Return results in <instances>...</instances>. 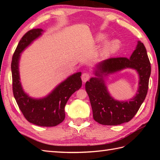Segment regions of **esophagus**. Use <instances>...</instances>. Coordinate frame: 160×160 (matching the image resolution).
I'll use <instances>...</instances> for the list:
<instances>
[{
	"label": "esophagus",
	"mask_w": 160,
	"mask_h": 160,
	"mask_svg": "<svg viewBox=\"0 0 160 160\" xmlns=\"http://www.w3.org/2000/svg\"><path fill=\"white\" fill-rule=\"evenodd\" d=\"M90 78V75L88 73V72H84L82 73V76H81V78H82V80L83 82H85L86 81H88Z\"/></svg>",
	"instance_id": "obj_1"
}]
</instances>
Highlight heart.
Wrapping results in <instances>:
<instances>
[{"label": "heart", "instance_id": "b5f03b06", "mask_svg": "<svg viewBox=\"0 0 160 160\" xmlns=\"http://www.w3.org/2000/svg\"><path fill=\"white\" fill-rule=\"evenodd\" d=\"M107 36L104 34H100L97 37V40L99 42L104 41L106 39ZM119 47H120V42L118 40H112L107 44L104 45V47L102 48L101 51H100V55L101 56H107L109 54L112 53V52H114L115 51L118 50Z\"/></svg>", "mask_w": 160, "mask_h": 160}]
</instances>
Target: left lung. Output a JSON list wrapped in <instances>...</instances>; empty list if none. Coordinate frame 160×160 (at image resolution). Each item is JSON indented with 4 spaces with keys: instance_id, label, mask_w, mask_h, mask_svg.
<instances>
[{
    "instance_id": "left-lung-1",
    "label": "left lung",
    "mask_w": 160,
    "mask_h": 160,
    "mask_svg": "<svg viewBox=\"0 0 160 160\" xmlns=\"http://www.w3.org/2000/svg\"><path fill=\"white\" fill-rule=\"evenodd\" d=\"M126 67L133 68L139 72V91L132 100L118 102L113 100L108 92L102 80V74L112 73ZM97 70L95 75L99 78H92L85 84L94 121L107 126H116L128 122L139 110L148 90L151 66L144 44L140 42H138L136 49L129 58H110L100 63L97 66Z\"/></svg>"
}]
</instances>
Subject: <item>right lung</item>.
Segmentation results:
<instances>
[{
    "mask_svg": "<svg viewBox=\"0 0 160 160\" xmlns=\"http://www.w3.org/2000/svg\"><path fill=\"white\" fill-rule=\"evenodd\" d=\"M42 29H32L22 37L13 53L11 62L12 92L16 102L29 122L37 126L53 127L65 119V106L70 96L82 86L81 72L72 75L61 83L49 95L41 99L28 97L22 89L18 63L20 53L42 34Z\"/></svg>",
    "mask_w": 160,
    "mask_h": 160,
    "instance_id": "add662e5",
    "label": "right lung"
}]
</instances>
